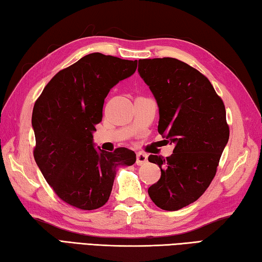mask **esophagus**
I'll use <instances>...</instances> for the list:
<instances>
[{"mask_svg": "<svg viewBox=\"0 0 262 262\" xmlns=\"http://www.w3.org/2000/svg\"><path fill=\"white\" fill-rule=\"evenodd\" d=\"M146 162H147V156L145 154H142V152H138L136 164L137 165H142V164H145Z\"/></svg>", "mask_w": 262, "mask_h": 262, "instance_id": "esophagus-1", "label": "esophagus"}]
</instances>
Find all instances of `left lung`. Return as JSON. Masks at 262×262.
<instances>
[{
  "label": "left lung",
  "instance_id": "1",
  "mask_svg": "<svg viewBox=\"0 0 262 262\" xmlns=\"http://www.w3.org/2000/svg\"><path fill=\"white\" fill-rule=\"evenodd\" d=\"M138 72L159 105V133L176 144L166 159L148 157L161 169L148 194L162 210H180L199 200L216 173L229 139L224 101L208 77L178 59H140Z\"/></svg>",
  "mask_w": 262,
  "mask_h": 262
}]
</instances>
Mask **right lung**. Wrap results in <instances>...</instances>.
<instances>
[{
  "label": "right lung",
  "instance_id": "add662e5",
  "mask_svg": "<svg viewBox=\"0 0 262 262\" xmlns=\"http://www.w3.org/2000/svg\"><path fill=\"white\" fill-rule=\"evenodd\" d=\"M136 70L137 60L90 53L59 71L35 101L34 159L59 199L74 208L105 205L116 167L136 162L135 151L127 148L98 151L92 144L108 92Z\"/></svg>",
  "mask_w": 262,
  "mask_h": 262
}]
</instances>
